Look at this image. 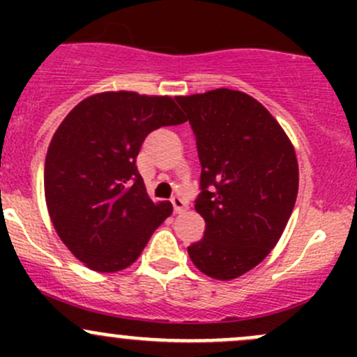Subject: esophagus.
<instances>
[{"mask_svg": "<svg viewBox=\"0 0 357 357\" xmlns=\"http://www.w3.org/2000/svg\"><path fill=\"white\" fill-rule=\"evenodd\" d=\"M171 204H172V207H174V212L176 214H181L183 211H186V208H188V204H186L185 200L181 199V197H172L171 199Z\"/></svg>", "mask_w": 357, "mask_h": 357, "instance_id": "esophagus-1", "label": "esophagus"}]
</instances>
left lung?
Returning a JSON list of instances; mask_svg holds the SVG:
<instances>
[{
  "instance_id": "8db88e82",
  "label": "left lung",
  "mask_w": 357,
  "mask_h": 357,
  "mask_svg": "<svg viewBox=\"0 0 357 357\" xmlns=\"http://www.w3.org/2000/svg\"><path fill=\"white\" fill-rule=\"evenodd\" d=\"M197 139L202 165L197 212L200 242L188 247L204 275L233 280L278 243L298 190L294 146L282 126L252 96L233 89L176 96Z\"/></svg>"
}]
</instances>
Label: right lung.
<instances>
[{"mask_svg": "<svg viewBox=\"0 0 357 357\" xmlns=\"http://www.w3.org/2000/svg\"><path fill=\"white\" fill-rule=\"evenodd\" d=\"M183 122L169 96L117 91L82 100L59 126L45 162L46 205L62 242L88 268L131 266L172 214L171 202L150 200L136 157L153 129Z\"/></svg>", "mask_w": 357, "mask_h": 357, "instance_id": "right-lung-1", "label": "right lung"}]
</instances>
